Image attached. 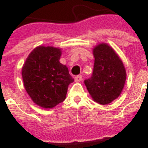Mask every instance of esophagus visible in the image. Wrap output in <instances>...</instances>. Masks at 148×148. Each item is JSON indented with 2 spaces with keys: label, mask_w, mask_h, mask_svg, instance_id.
Here are the masks:
<instances>
[{
  "label": "esophagus",
  "mask_w": 148,
  "mask_h": 148,
  "mask_svg": "<svg viewBox=\"0 0 148 148\" xmlns=\"http://www.w3.org/2000/svg\"><path fill=\"white\" fill-rule=\"evenodd\" d=\"M82 77H83L81 76V75H77V76H76L75 77H74V80H75V82H80L82 80Z\"/></svg>",
  "instance_id": "esophagus-1"
}]
</instances>
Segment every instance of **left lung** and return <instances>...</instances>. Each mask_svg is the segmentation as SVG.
Instances as JSON below:
<instances>
[{
  "mask_svg": "<svg viewBox=\"0 0 148 148\" xmlns=\"http://www.w3.org/2000/svg\"><path fill=\"white\" fill-rule=\"evenodd\" d=\"M93 55L92 75L84 84L94 101L108 105L120 96L126 82V69L116 52L107 43L94 47Z\"/></svg>",
  "mask_w": 148,
  "mask_h": 148,
  "instance_id": "left-lung-1",
  "label": "left lung"
}]
</instances>
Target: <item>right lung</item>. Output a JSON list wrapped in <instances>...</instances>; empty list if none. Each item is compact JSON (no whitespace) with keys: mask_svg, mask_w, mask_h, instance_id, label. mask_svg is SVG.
Returning a JSON list of instances; mask_svg holds the SVG:
<instances>
[{"mask_svg":"<svg viewBox=\"0 0 148 148\" xmlns=\"http://www.w3.org/2000/svg\"><path fill=\"white\" fill-rule=\"evenodd\" d=\"M62 50L39 46L32 51L22 69L24 86L32 101L43 108H53L66 98L74 82L66 65L60 63Z\"/></svg>","mask_w":148,"mask_h":148,"instance_id":"add662e5","label":"right lung"}]
</instances>
